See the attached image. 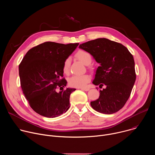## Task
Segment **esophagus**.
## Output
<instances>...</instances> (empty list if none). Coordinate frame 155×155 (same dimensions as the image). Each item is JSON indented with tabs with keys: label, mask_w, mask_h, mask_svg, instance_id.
I'll use <instances>...</instances> for the list:
<instances>
[{
	"label": "esophagus",
	"mask_w": 155,
	"mask_h": 155,
	"mask_svg": "<svg viewBox=\"0 0 155 155\" xmlns=\"http://www.w3.org/2000/svg\"><path fill=\"white\" fill-rule=\"evenodd\" d=\"M81 90L85 91H88L90 90V88L89 87H83V88H81Z\"/></svg>",
	"instance_id": "obj_1"
}]
</instances>
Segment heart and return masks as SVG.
I'll list each match as a JSON object with an SVG mask.
<instances>
[{
    "label": "heart",
    "mask_w": 155,
    "mask_h": 155,
    "mask_svg": "<svg viewBox=\"0 0 155 155\" xmlns=\"http://www.w3.org/2000/svg\"><path fill=\"white\" fill-rule=\"evenodd\" d=\"M75 56L84 65H89V69L94 72L96 69L94 66L91 65L90 64L92 62L93 57L92 55L87 51L83 50H78ZM71 64L70 58L65 59L62 66V71L64 74H68L69 70V66ZM90 77L87 74L82 75H73L69 79V84L72 87H84L86 84L90 81Z\"/></svg>",
    "instance_id": "heart-1"
}]
</instances>
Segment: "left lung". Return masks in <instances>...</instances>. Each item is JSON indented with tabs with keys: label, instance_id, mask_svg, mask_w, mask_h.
I'll return each instance as SVG.
<instances>
[{
	"label": "left lung",
	"instance_id": "1",
	"mask_svg": "<svg viewBox=\"0 0 155 155\" xmlns=\"http://www.w3.org/2000/svg\"><path fill=\"white\" fill-rule=\"evenodd\" d=\"M79 48L89 52L101 64L93 83L106 86L100 90L99 98L91 102V107L104 114L117 112L128 100L136 81L133 56L122 44L105 38L80 44Z\"/></svg>",
	"mask_w": 155,
	"mask_h": 155
}]
</instances>
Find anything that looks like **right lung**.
<instances>
[{"label": "right lung", "instance_id": "add662e5", "mask_svg": "<svg viewBox=\"0 0 155 155\" xmlns=\"http://www.w3.org/2000/svg\"><path fill=\"white\" fill-rule=\"evenodd\" d=\"M79 43L64 45L44 42L30 49L19 65L21 86L31 107L38 114L55 118L70 107L69 98L75 88L64 87L62 66ZM58 88L62 91L57 92Z\"/></svg>", "mask_w": 155, "mask_h": 155}]
</instances>
